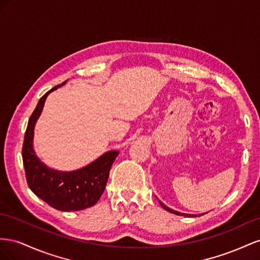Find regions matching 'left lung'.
<instances>
[{
    "instance_id": "8db88e82",
    "label": "left lung",
    "mask_w": 260,
    "mask_h": 260,
    "mask_svg": "<svg viewBox=\"0 0 260 260\" xmlns=\"http://www.w3.org/2000/svg\"><path fill=\"white\" fill-rule=\"evenodd\" d=\"M160 203V205L163 207V208H165L167 211H169V212H171V213H174V214H177V216H186V217H191V216H194V214H187V213H182V212H179V211H175V210H173V209H170L169 207H167L165 204H162L161 202H159ZM204 213H202V214H199V216H203ZM195 217H197V214H195Z\"/></svg>"
}]
</instances>
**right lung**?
<instances>
[{
	"instance_id": "add662e5",
	"label": "right lung",
	"mask_w": 260,
	"mask_h": 260,
	"mask_svg": "<svg viewBox=\"0 0 260 260\" xmlns=\"http://www.w3.org/2000/svg\"><path fill=\"white\" fill-rule=\"evenodd\" d=\"M61 85L52 88L40 98L28 121L23 144V162L28 186L43 202L61 211H77L97 204L105 191L112 167L118 151L111 150L97 160L76 171L63 172L48 168L37 157L34 147V129L48 94Z\"/></svg>"
}]
</instances>
